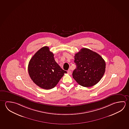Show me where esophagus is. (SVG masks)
I'll return each instance as SVG.
<instances>
[{"label":"esophagus","mask_w":129,"mask_h":129,"mask_svg":"<svg viewBox=\"0 0 129 129\" xmlns=\"http://www.w3.org/2000/svg\"><path fill=\"white\" fill-rule=\"evenodd\" d=\"M68 73L69 75L72 74V72L70 70H68Z\"/></svg>","instance_id":"esophagus-1"}]
</instances>
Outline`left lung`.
<instances>
[{"label": "left lung", "mask_w": 129, "mask_h": 129, "mask_svg": "<svg viewBox=\"0 0 129 129\" xmlns=\"http://www.w3.org/2000/svg\"><path fill=\"white\" fill-rule=\"evenodd\" d=\"M77 65L73 78L80 85L88 87L94 86L103 76L106 69L104 59L96 52L88 48H81L75 55Z\"/></svg>", "instance_id": "8db88e82"}]
</instances>
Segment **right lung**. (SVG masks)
<instances>
[{
    "label": "right lung",
    "instance_id": "obj_1",
    "mask_svg": "<svg viewBox=\"0 0 129 129\" xmlns=\"http://www.w3.org/2000/svg\"><path fill=\"white\" fill-rule=\"evenodd\" d=\"M28 72L34 83L46 90L54 88L67 72L55 61L53 53L47 46L41 48L30 59Z\"/></svg>",
    "mask_w": 129,
    "mask_h": 129
}]
</instances>
